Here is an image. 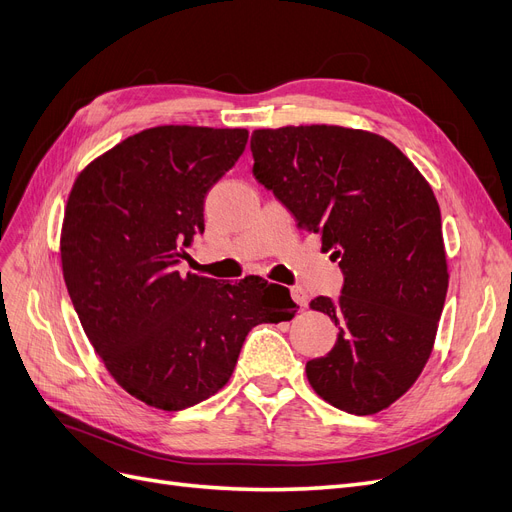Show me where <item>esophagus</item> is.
<instances>
[{
	"mask_svg": "<svg viewBox=\"0 0 512 512\" xmlns=\"http://www.w3.org/2000/svg\"><path fill=\"white\" fill-rule=\"evenodd\" d=\"M291 297H293V301L297 306H301V308H306L308 306V293L301 289V287H291Z\"/></svg>",
	"mask_w": 512,
	"mask_h": 512,
	"instance_id": "1",
	"label": "esophagus"
}]
</instances>
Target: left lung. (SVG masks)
Returning a JSON list of instances; mask_svg holds the SVG:
<instances>
[{"instance_id": "1", "label": "left lung", "mask_w": 512, "mask_h": 512, "mask_svg": "<svg viewBox=\"0 0 512 512\" xmlns=\"http://www.w3.org/2000/svg\"><path fill=\"white\" fill-rule=\"evenodd\" d=\"M253 175L301 230L320 234L342 295L314 297L339 329L308 382L333 407L371 415L418 380L447 295L441 211L403 151L367 130L312 124L255 130Z\"/></svg>"}]
</instances>
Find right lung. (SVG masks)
<instances>
[{
    "label": "right lung",
    "instance_id": "add662e5",
    "mask_svg": "<svg viewBox=\"0 0 512 512\" xmlns=\"http://www.w3.org/2000/svg\"><path fill=\"white\" fill-rule=\"evenodd\" d=\"M249 139L244 128L156 126L75 179L61 234L63 276L92 348L128 394L179 411L225 386L246 335L291 320L287 287L230 285L177 266L204 232V198Z\"/></svg>",
    "mask_w": 512,
    "mask_h": 512
}]
</instances>
